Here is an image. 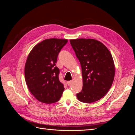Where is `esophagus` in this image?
<instances>
[{
	"mask_svg": "<svg viewBox=\"0 0 135 135\" xmlns=\"http://www.w3.org/2000/svg\"><path fill=\"white\" fill-rule=\"evenodd\" d=\"M72 83V81L71 80H70V81H67V84L68 85H70Z\"/></svg>",
	"mask_w": 135,
	"mask_h": 135,
	"instance_id": "esophagus-1",
	"label": "esophagus"
}]
</instances>
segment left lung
I'll use <instances>...</instances> for the list:
<instances>
[{
	"label": "left lung",
	"mask_w": 135,
	"mask_h": 135,
	"mask_svg": "<svg viewBox=\"0 0 135 135\" xmlns=\"http://www.w3.org/2000/svg\"><path fill=\"white\" fill-rule=\"evenodd\" d=\"M81 68L83 88L76 94L80 101L92 103L103 98L113 84L115 66L108 49L92 39L70 40Z\"/></svg>",
	"instance_id": "8db88e82"
}]
</instances>
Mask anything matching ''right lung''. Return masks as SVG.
<instances>
[{"mask_svg": "<svg viewBox=\"0 0 135 135\" xmlns=\"http://www.w3.org/2000/svg\"><path fill=\"white\" fill-rule=\"evenodd\" d=\"M67 39L44 40L32 48L25 66V78L30 92L40 102L47 104L57 102L64 90L59 80L57 59Z\"/></svg>", "mask_w": 135, "mask_h": 135, "instance_id": "add662e5", "label": "right lung"}]
</instances>
